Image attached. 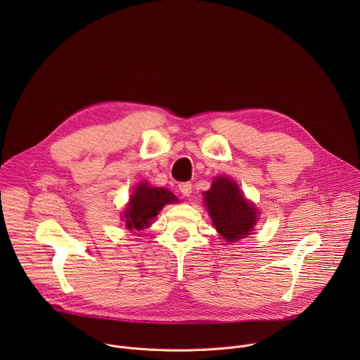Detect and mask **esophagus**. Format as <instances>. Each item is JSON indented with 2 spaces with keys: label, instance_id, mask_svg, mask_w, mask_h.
<instances>
[{
  "label": "esophagus",
  "instance_id": "34e87169",
  "mask_svg": "<svg viewBox=\"0 0 360 360\" xmlns=\"http://www.w3.org/2000/svg\"><path fill=\"white\" fill-rule=\"evenodd\" d=\"M179 192L184 195V196H191L192 193V184L191 182H182L179 184Z\"/></svg>",
  "mask_w": 360,
  "mask_h": 360
}]
</instances>
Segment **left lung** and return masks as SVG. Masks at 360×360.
<instances>
[{
  "label": "left lung",
  "instance_id": "obj_1",
  "mask_svg": "<svg viewBox=\"0 0 360 360\" xmlns=\"http://www.w3.org/2000/svg\"><path fill=\"white\" fill-rule=\"evenodd\" d=\"M205 203L217 231L228 242H235L252 231L256 224L255 207L248 202L235 181L219 176L211 191L205 192Z\"/></svg>",
  "mask_w": 360,
  "mask_h": 360
}]
</instances>
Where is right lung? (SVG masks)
<instances>
[{"label":"right lung","instance_id":"right-lung-1","mask_svg":"<svg viewBox=\"0 0 360 360\" xmlns=\"http://www.w3.org/2000/svg\"><path fill=\"white\" fill-rule=\"evenodd\" d=\"M176 202V196L165 188H153L141 184L132 193L125 210L128 229L146 228L167 203Z\"/></svg>","mask_w":360,"mask_h":360}]
</instances>
